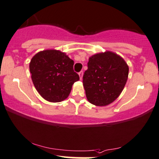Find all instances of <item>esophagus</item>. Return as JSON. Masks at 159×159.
<instances>
[{
  "mask_svg": "<svg viewBox=\"0 0 159 159\" xmlns=\"http://www.w3.org/2000/svg\"><path fill=\"white\" fill-rule=\"evenodd\" d=\"M78 75H79V77H80V79H82V77H83V72L82 71H81L79 72V73H78Z\"/></svg>",
  "mask_w": 159,
  "mask_h": 159,
  "instance_id": "34e87169",
  "label": "esophagus"
}]
</instances>
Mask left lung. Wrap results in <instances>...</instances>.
<instances>
[{
  "mask_svg": "<svg viewBox=\"0 0 159 159\" xmlns=\"http://www.w3.org/2000/svg\"><path fill=\"white\" fill-rule=\"evenodd\" d=\"M83 85L88 101L98 107L112 103L127 83L129 66L113 52L97 53L89 58Z\"/></svg>",
  "mask_w": 159,
  "mask_h": 159,
  "instance_id": "obj_1",
  "label": "left lung"
}]
</instances>
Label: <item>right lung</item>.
Segmentation results:
<instances>
[{
  "instance_id": "right-lung-1",
  "label": "right lung",
  "mask_w": 159,
  "mask_h": 159,
  "mask_svg": "<svg viewBox=\"0 0 159 159\" xmlns=\"http://www.w3.org/2000/svg\"><path fill=\"white\" fill-rule=\"evenodd\" d=\"M73 64L66 53L56 49H46L32 57L30 63L31 78L42 98L54 103L67 98L73 84L79 80Z\"/></svg>"
}]
</instances>
